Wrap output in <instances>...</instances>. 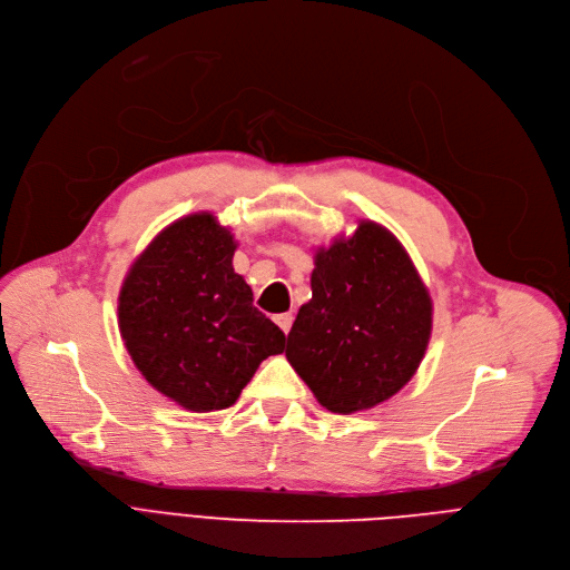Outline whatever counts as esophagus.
<instances>
[{"label":"esophagus","instance_id":"esophagus-1","mask_svg":"<svg viewBox=\"0 0 570 570\" xmlns=\"http://www.w3.org/2000/svg\"><path fill=\"white\" fill-rule=\"evenodd\" d=\"M275 321H277V325L284 331V335H288L291 325H293V314H279Z\"/></svg>","mask_w":570,"mask_h":570}]
</instances>
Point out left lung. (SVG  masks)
<instances>
[{
    "label": "left lung",
    "mask_w": 570,
    "mask_h": 570,
    "mask_svg": "<svg viewBox=\"0 0 570 570\" xmlns=\"http://www.w3.org/2000/svg\"><path fill=\"white\" fill-rule=\"evenodd\" d=\"M432 335V297L400 239L363 219L314 256L312 301L286 357L333 413L372 409L411 381Z\"/></svg>",
    "instance_id": "8db88e82"
}]
</instances>
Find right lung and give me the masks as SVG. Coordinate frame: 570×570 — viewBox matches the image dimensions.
Wrapping results in <instances>:
<instances>
[{
    "label": "right lung",
    "instance_id": "right-lung-1",
    "mask_svg": "<svg viewBox=\"0 0 570 570\" xmlns=\"http://www.w3.org/2000/svg\"><path fill=\"white\" fill-rule=\"evenodd\" d=\"M235 247L215 215L177 219L134 261L117 297L119 335L138 372L196 413L235 404L286 342L233 269Z\"/></svg>",
    "mask_w": 570,
    "mask_h": 570
}]
</instances>
